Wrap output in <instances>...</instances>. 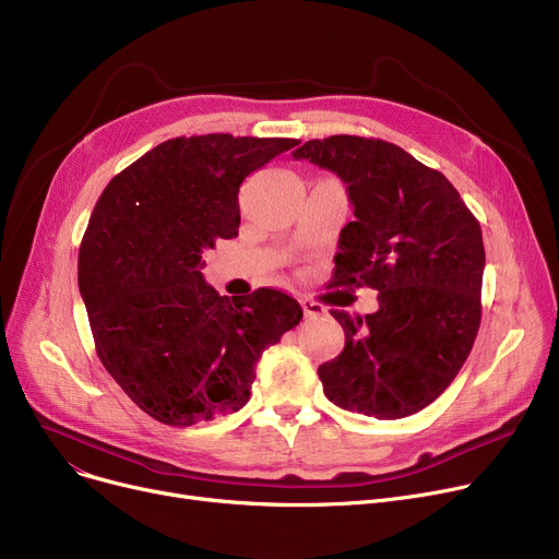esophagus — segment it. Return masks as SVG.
Returning a JSON list of instances; mask_svg holds the SVG:
<instances>
[{
    "label": "esophagus",
    "instance_id": "1",
    "mask_svg": "<svg viewBox=\"0 0 559 559\" xmlns=\"http://www.w3.org/2000/svg\"><path fill=\"white\" fill-rule=\"evenodd\" d=\"M301 308H304L306 317H324V314H329V310L324 306L317 304V301H310V299H301Z\"/></svg>",
    "mask_w": 559,
    "mask_h": 559
}]
</instances>
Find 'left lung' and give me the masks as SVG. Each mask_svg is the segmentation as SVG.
Here are the masks:
<instances>
[{
  "label": "left lung",
  "mask_w": 559,
  "mask_h": 559,
  "mask_svg": "<svg viewBox=\"0 0 559 559\" xmlns=\"http://www.w3.org/2000/svg\"><path fill=\"white\" fill-rule=\"evenodd\" d=\"M295 160L335 171L356 219L340 233L333 287L378 289V310L350 317L344 350L319 367L335 405L376 419L415 415L442 394L480 329L483 230L442 171L360 135L308 140Z\"/></svg>",
  "instance_id": "obj_1"
}]
</instances>
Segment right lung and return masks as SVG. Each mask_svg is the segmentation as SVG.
<instances>
[{
	"label": "right lung",
	"mask_w": 559,
	"mask_h": 559,
	"mask_svg": "<svg viewBox=\"0 0 559 559\" xmlns=\"http://www.w3.org/2000/svg\"><path fill=\"white\" fill-rule=\"evenodd\" d=\"M292 138L209 133L165 140L102 192L79 249L95 348L127 396L167 426L240 409L262 350L304 310L285 292L219 297L201 253L238 235L242 181Z\"/></svg>",
	"instance_id": "obj_1"
}]
</instances>
